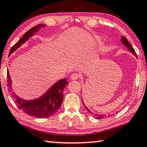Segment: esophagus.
Masks as SVG:
<instances>
[{
    "label": "esophagus",
    "mask_w": 147,
    "mask_h": 147,
    "mask_svg": "<svg viewBox=\"0 0 147 147\" xmlns=\"http://www.w3.org/2000/svg\"><path fill=\"white\" fill-rule=\"evenodd\" d=\"M79 76L77 73H74V74H72V75H71V76H70V79H71L72 80H77L79 79Z\"/></svg>",
    "instance_id": "1"
}]
</instances>
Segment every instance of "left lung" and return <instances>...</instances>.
<instances>
[{
	"mask_svg": "<svg viewBox=\"0 0 147 147\" xmlns=\"http://www.w3.org/2000/svg\"><path fill=\"white\" fill-rule=\"evenodd\" d=\"M121 41L122 42V43H123L124 45L128 49V50H129V51L131 52V53H133L134 55H135L136 57H137V56H136V53H135V50H134V48L131 47V44L129 43V42H128V40H127V38H125V36H123L121 37ZM82 102H83V105L85 106V109H86V110L88 111L89 113H90L91 115H92L93 117H94V118H96V119H102V118H104V116H105V115H100V114H97V113H92V111H91L90 109H88V108H87L86 106L85 105V104H84V102H83V100H82Z\"/></svg>",
	"mask_w": 147,
	"mask_h": 147,
	"instance_id": "1",
	"label": "left lung"
}]
</instances>
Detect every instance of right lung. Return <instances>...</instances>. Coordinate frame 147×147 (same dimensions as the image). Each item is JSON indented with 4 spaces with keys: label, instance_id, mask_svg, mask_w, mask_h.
Segmentation results:
<instances>
[{
    "label": "right lung",
    "instance_id": "obj_1",
    "mask_svg": "<svg viewBox=\"0 0 147 147\" xmlns=\"http://www.w3.org/2000/svg\"><path fill=\"white\" fill-rule=\"evenodd\" d=\"M45 26V25L44 24H38L29 30L28 32H26L23 37L13 46L9 52V55L18 49L22 44L25 43L30 37L34 35L35 32H38V30ZM7 79H8L7 86L9 87V91L12 92V81L8 70H7ZM67 83L66 78L59 80L52 85L43 95L34 100H26L22 99L13 92H12V95L19 109L23 111L25 113L36 118H47L56 113V111L60 108L64 98L63 90L66 87Z\"/></svg>",
    "mask_w": 147,
    "mask_h": 147
}]
</instances>
